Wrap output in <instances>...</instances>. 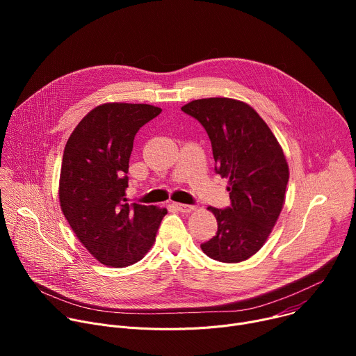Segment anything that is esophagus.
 Instances as JSON below:
<instances>
[{
  "instance_id": "esophagus-1",
  "label": "esophagus",
  "mask_w": 356,
  "mask_h": 356,
  "mask_svg": "<svg viewBox=\"0 0 356 356\" xmlns=\"http://www.w3.org/2000/svg\"><path fill=\"white\" fill-rule=\"evenodd\" d=\"M180 213H190L194 210V206H188V204H180V202H175L173 204Z\"/></svg>"
}]
</instances>
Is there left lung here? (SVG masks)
I'll return each instance as SVG.
<instances>
[{
	"label": "left lung",
	"mask_w": 356,
	"mask_h": 356,
	"mask_svg": "<svg viewBox=\"0 0 356 356\" xmlns=\"http://www.w3.org/2000/svg\"><path fill=\"white\" fill-rule=\"evenodd\" d=\"M181 111L204 127L216 172L229 181L231 206L209 207L218 229L201 249L214 261H246L264 246L283 209L289 181L283 150L266 122L242 101L201 98Z\"/></svg>",
	"instance_id": "obj_1"
}]
</instances>
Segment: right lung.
Instances as JSON below:
<instances>
[{
  "mask_svg": "<svg viewBox=\"0 0 356 356\" xmlns=\"http://www.w3.org/2000/svg\"><path fill=\"white\" fill-rule=\"evenodd\" d=\"M161 113L149 104L98 106L66 143L60 207L76 236L103 265L124 268L140 261L168 214L166 209L129 204L125 197L135 135Z\"/></svg>",
  "mask_w": 356,
  "mask_h": 356,
  "instance_id": "right-lung-1",
  "label": "right lung"
}]
</instances>
